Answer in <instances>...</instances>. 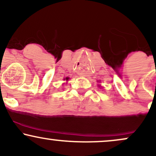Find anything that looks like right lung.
<instances>
[{
    "label": "right lung",
    "instance_id": "1",
    "mask_svg": "<svg viewBox=\"0 0 156 156\" xmlns=\"http://www.w3.org/2000/svg\"><path fill=\"white\" fill-rule=\"evenodd\" d=\"M65 79H66V80H69V78H66ZM65 79H64V80H65Z\"/></svg>",
    "mask_w": 156,
    "mask_h": 156
}]
</instances>
